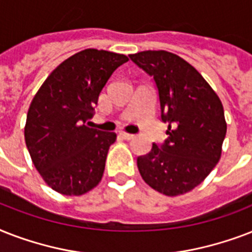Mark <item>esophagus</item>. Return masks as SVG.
<instances>
[{"mask_svg":"<svg viewBox=\"0 0 252 252\" xmlns=\"http://www.w3.org/2000/svg\"><path fill=\"white\" fill-rule=\"evenodd\" d=\"M120 136H122L124 140H132L134 137V134L132 133H126V132H120Z\"/></svg>","mask_w":252,"mask_h":252,"instance_id":"34e87169","label":"esophagus"}]
</instances>
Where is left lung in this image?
Segmentation results:
<instances>
[{"instance_id": "obj_1", "label": "left lung", "mask_w": 252, "mask_h": 252, "mask_svg": "<svg viewBox=\"0 0 252 252\" xmlns=\"http://www.w3.org/2000/svg\"><path fill=\"white\" fill-rule=\"evenodd\" d=\"M130 60L153 77L167 138L137 158L146 184L166 196L199 186L221 158L226 122L222 103L191 64L167 51H144Z\"/></svg>"}]
</instances>
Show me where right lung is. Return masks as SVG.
<instances>
[{"mask_svg":"<svg viewBox=\"0 0 252 252\" xmlns=\"http://www.w3.org/2000/svg\"><path fill=\"white\" fill-rule=\"evenodd\" d=\"M126 55L89 48L63 61L33 96L25 140L33 166L49 187L81 196L102 180L114 132L89 128L100 91Z\"/></svg>","mask_w":252,"mask_h":252,"instance_id":"1","label":"right lung"}]
</instances>
